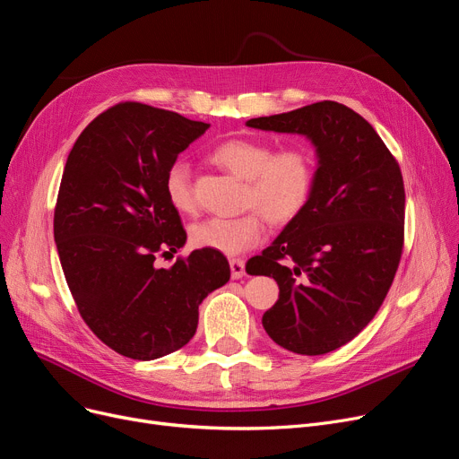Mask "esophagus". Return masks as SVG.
I'll use <instances>...</instances> for the list:
<instances>
[{
    "instance_id": "34e87169",
    "label": "esophagus",
    "mask_w": 459,
    "mask_h": 459,
    "mask_svg": "<svg viewBox=\"0 0 459 459\" xmlns=\"http://www.w3.org/2000/svg\"><path fill=\"white\" fill-rule=\"evenodd\" d=\"M229 264H230V275H232V279L244 277V273H246V263L242 261V258H230Z\"/></svg>"
}]
</instances>
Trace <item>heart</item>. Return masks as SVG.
<instances>
[{
	"instance_id": "obj_1",
	"label": "heart",
	"mask_w": 459,
	"mask_h": 459,
	"mask_svg": "<svg viewBox=\"0 0 459 459\" xmlns=\"http://www.w3.org/2000/svg\"><path fill=\"white\" fill-rule=\"evenodd\" d=\"M212 161L246 180L244 206L253 208L238 217H208L191 227L196 247L223 255H240L261 242L264 217L273 225H285L300 213L313 191L315 165L306 148L273 152L258 138H230L212 152ZM167 201L180 213L195 210L191 170L184 159H176L165 172Z\"/></svg>"
}]
</instances>
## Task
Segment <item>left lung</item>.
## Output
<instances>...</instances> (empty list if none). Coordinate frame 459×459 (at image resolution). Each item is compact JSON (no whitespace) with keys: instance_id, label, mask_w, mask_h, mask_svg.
I'll return each mask as SVG.
<instances>
[{"instance_id":"left-lung-1","label":"left lung","mask_w":459,"mask_h":459,"mask_svg":"<svg viewBox=\"0 0 459 459\" xmlns=\"http://www.w3.org/2000/svg\"><path fill=\"white\" fill-rule=\"evenodd\" d=\"M246 126L302 134L315 148L306 208L246 270L279 285V300L263 315L272 340L296 354H326L368 326L394 281L405 223L400 165L360 114L335 101Z\"/></svg>"}]
</instances>
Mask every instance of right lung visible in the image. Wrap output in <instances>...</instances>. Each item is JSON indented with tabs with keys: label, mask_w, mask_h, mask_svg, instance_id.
<instances>
[{
	"label": "right lung",
	"mask_w": 459,
	"mask_h": 459,
	"mask_svg": "<svg viewBox=\"0 0 459 459\" xmlns=\"http://www.w3.org/2000/svg\"><path fill=\"white\" fill-rule=\"evenodd\" d=\"M210 124L143 103L99 114L67 157L54 240L69 290L90 330L133 360L189 343L198 306L230 279L223 253L195 249L170 268L155 256L187 234L163 189L165 172Z\"/></svg>",
	"instance_id": "obj_1"
}]
</instances>
